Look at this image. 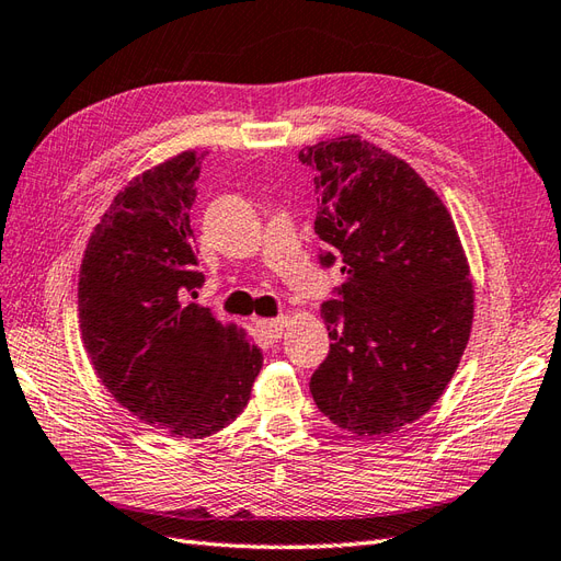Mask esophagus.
<instances>
[{"label": "esophagus", "mask_w": 561, "mask_h": 561, "mask_svg": "<svg viewBox=\"0 0 561 561\" xmlns=\"http://www.w3.org/2000/svg\"><path fill=\"white\" fill-rule=\"evenodd\" d=\"M286 328V318H272V320H257V330L265 334L267 342H279Z\"/></svg>", "instance_id": "34e87169"}]
</instances>
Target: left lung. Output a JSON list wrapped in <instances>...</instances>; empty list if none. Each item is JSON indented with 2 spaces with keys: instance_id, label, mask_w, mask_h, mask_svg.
Wrapping results in <instances>:
<instances>
[{
  "instance_id": "obj_1",
  "label": "left lung",
  "mask_w": 561,
  "mask_h": 561,
  "mask_svg": "<svg viewBox=\"0 0 561 561\" xmlns=\"http://www.w3.org/2000/svg\"><path fill=\"white\" fill-rule=\"evenodd\" d=\"M316 172V233L342 260L322 304L330 354L310 394L348 433L385 437L419 421L457 373L473 324V284L439 195L397 154L356 134L298 152Z\"/></svg>"
}]
</instances>
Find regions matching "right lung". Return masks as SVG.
Returning <instances> with one entry per match:
<instances>
[{"label":"right lung","mask_w":561,"mask_h":561,"mask_svg":"<svg viewBox=\"0 0 561 561\" xmlns=\"http://www.w3.org/2000/svg\"><path fill=\"white\" fill-rule=\"evenodd\" d=\"M201 158L179 152L128 181L85 245L78 322L107 392L162 433L203 439L245 409L263 351L210 308L198 289L191 207Z\"/></svg>","instance_id":"right-lung-1"}]
</instances>
